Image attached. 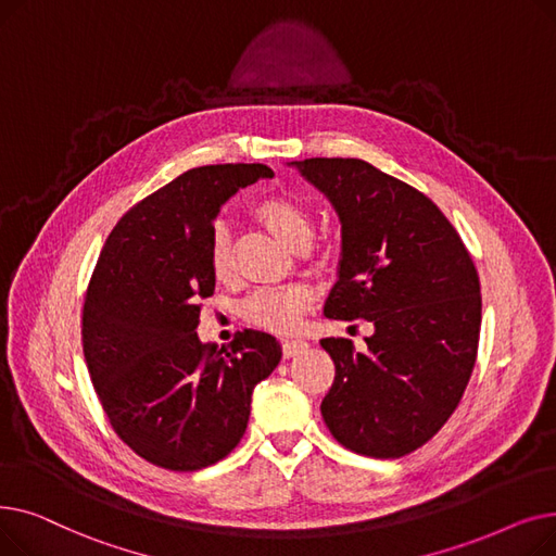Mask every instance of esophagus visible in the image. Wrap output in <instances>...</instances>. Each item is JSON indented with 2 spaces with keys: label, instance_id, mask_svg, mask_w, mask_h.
<instances>
[{
  "label": "esophagus",
  "instance_id": "34e87169",
  "mask_svg": "<svg viewBox=\"0 0 556 556\" xmlns=\"http://www.w3.org/2000/svg\"><path fill=\"white\" fill-rule=\"evenodd\" d=\"M306 346H308L306 340H298V338H286V340H281V349H283V356H286V358L298 356L300 352H304Z\"/></svg>",
  "mask_w": 556,
  "mask_h": 556
}]
</instances>
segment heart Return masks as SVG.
I'll return each mask as SVG.
<instances>
[{
    "instance_id": "heart-1",
    "label": "heart",
    "mask_w": 556,
    "mask_h": 556,
    "mask_svg": "<svg viewBox=\"0 0 556 556\" xmlns=\"http://www.w3.org/2000/svg\"><path fill=\"white\" fill-rule=\"evenodd\" d=\"M256 220L266 227L273 237L288 250H306L313 239V218L304 204L290 198H266L254 207ZM210 266L216 279L227 281L233 275V252L231 239L225 225H216L210 239ZM315 295L306 283L286 288H263L245 302L243 313L252 325L279 333L295 331Z\"/></svg>"
}]
</instances>
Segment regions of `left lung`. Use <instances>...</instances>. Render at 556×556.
Segmentation results:
<instances>
[{
    "label": "left lung",
    "mask_w": 556,
    "mask_h": 556,
    "mask_svg": "<svg viewBox=\"0 0 556 556\" xmlns=\"http://www.w3.org/2000/svg\"><path fill=\"white\" fill-rule=\"evenodd\" d=\"M340 220L331 319L374 333L319 340L336 381L319 410L336 440L367 457H401L437 434L469 383L482 323L480 281L459 233L421 191L363 160L288 162Z\"/></svg>",
    "instance_id": "1"
}]
</instances>
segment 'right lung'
<instances>
[{"mask_svg": "<svg viewBox=\"0 0 556 556\" xmlns=\"http://www.w3.org/2000/svg\"><path fill=\"white\" fill-rule=\"evenodd\" d=\"M263 164L198 166L116 223L87 288L83 352L116 434L143 459L198 471L229 455L252 390L281 361L275 336L245 329L231 349L198 340L214 295L210 239L223 204L273 178Z\"/></svg>", "mask_w": 556, "mask_h": 556, "instance_id": "right-lung-1", "label": "right lung"}]
</instances>
